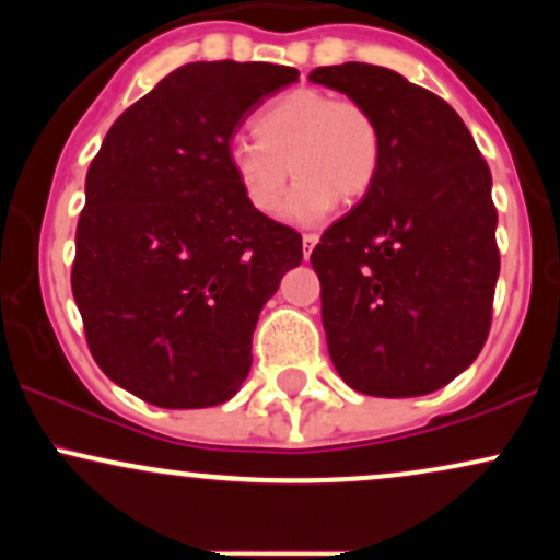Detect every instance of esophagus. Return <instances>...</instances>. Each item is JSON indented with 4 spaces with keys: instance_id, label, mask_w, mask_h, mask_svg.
Segmentation results:
<instances>
[{
    "instance_id": "34e87169",
    "label": "esophagus",
    "mask_w": 560,
    "mask_h": 560,
    "mask_svg": "<svg viewBox=\"0 0 560 560\" xmlns=\"http://www.w3.org/2000/svg\"><path fill=\"white\" fill-rule=\"evenodd\" d=\"M318 244V236L316 234H305L302 236V255H305V260H311V253H313V247H316Z\"/></svg>"
}]
</instances>
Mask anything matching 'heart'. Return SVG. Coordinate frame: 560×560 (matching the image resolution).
I'll return each instance as SVG.
<instances>
[{
    "instance_id": "heart-1",
    "label": "heart",
    "mask_w": 560,
    "mask_h": 560,
    "mask_svg": "<svg viewBox=\"0 0 560 560\" xmlns=\"http://www.w3.org/2000/svg\"><path fill=\"white\" fill-rule=\"evenodd\" d=\"M253 131L258 141L236 139L229 147V168L255 213H276L289 171L298 184L281 205V218L294 226H318L339 197L358 202L376 182L382 131L361 102L292 89L255 115Z\"/></svg>"
}]
</instances>
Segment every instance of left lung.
I'll return each instance as SVG.
<instances>
[{"label":"left lung","instance_id":"left-lung-1","mask_svg":"<svg viewBox=\"0 0 560 560\" xmlns=\"http://www.w3.org/2000/svg\"><path fill=\"white\" fill-rule=\"evenodd\" d=\"M313 83L376 118L382 165L313 249L337 374L374 397H419L477 361L500 273L492 176L445 100L389 68H316Z\"/></svg>","mask_w":560,"mask_h":560}]
</instances>
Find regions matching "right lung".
<instances>
[{"label":"right lung","mask_w":560,"mask_h":560,"mask_svg":"<svg viewBox=\"0 0 560 560\" xmlns=\"http://www.w3.org/2000/svg\"><path fill=\"white\" fill-rule=\"evenodd\" d=\"M298 79L189 62L115 120L89 165L70 284L96 365L144 402L210 408L249 374L260 311L302 262V236L244 202L229 147Z\"/></svg>","instance_id":"add662e5"}]
</instances>
